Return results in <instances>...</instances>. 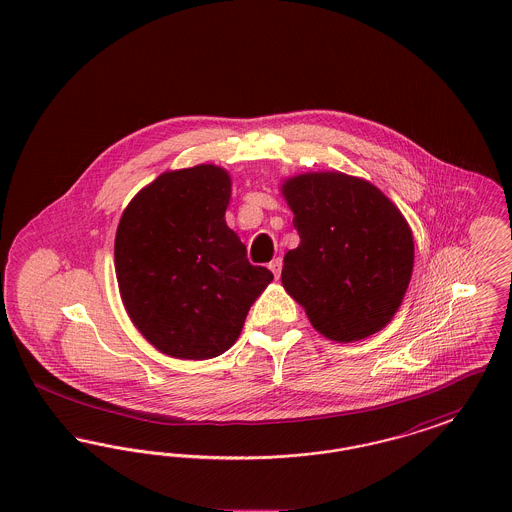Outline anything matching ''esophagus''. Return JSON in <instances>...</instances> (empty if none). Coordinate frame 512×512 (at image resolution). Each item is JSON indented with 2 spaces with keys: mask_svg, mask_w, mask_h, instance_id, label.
<instances>
[{
  "mask_svg": "<svg viewBox=\"0 0 512 512\" xmlns=\"http://www.w3.org/2000/svg\"><path fill=\"white\" fill-rule=\"evenodd\" d=\"M268 268L272 270V274L276 276V278H280V272H282V259L278 257V259H274V261H270L268 263Z\"/></svg>",
  "mask_w": 512,
  "mask_h": 512,
  "instance_id": "34e87169",
  "label": "esophagus"
}]
</instances>
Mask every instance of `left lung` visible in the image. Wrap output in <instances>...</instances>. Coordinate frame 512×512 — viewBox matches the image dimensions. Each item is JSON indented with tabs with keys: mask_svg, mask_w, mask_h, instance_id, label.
<instances>
[{
	"mask_svg": "<svg viewBox=\"0 0 512 512\" xmlns=\"http://www.w3.org/2000/svg\"><path fill=\"white\" fill-rule=\"evenodd\" d=\"M299 245L282 284L318 332L357 341L399 309L413 274L411 228L376 186L341 172L299 174L282 186Z\"/></svg>",
	"mask_w": 512,
	"mask_h": 512,
	"instance_id": "8db88e82",
	"label": "left lung"
}]
</instances>
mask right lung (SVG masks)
<instances>
[{
	"mask_svg": "<svg viewBox=\"0 0 512 512\" xmlns=\"http://www.w3.org/2000/svg\"><path fill=\"white\" fill-rule=\"evenodd\" d=\"M230 176L215 165L165 172L122 213L115 268L122 301L151 345L176 359H213L238 340L274 278L226 226Z\"/></svg>",
	"mask_w": 512,
	"mask_h": 512,
	"instance_id": "obj_1",
	"label": "right lung"
}]
</instances>
